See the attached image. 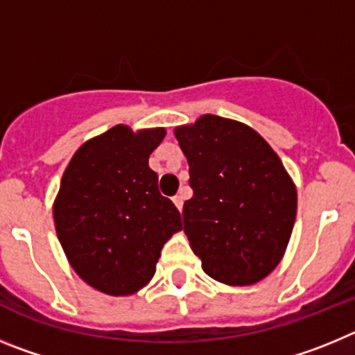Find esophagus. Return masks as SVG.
I'll return each instance as SVG.
<instances>
[{
    "label": "esophagus",
    "mask_w": 355,
    "mask_h": 355,
    "mask_svg": "<svg viewBox=\"0 0 355 355\" xmlns=\"http://www.w3.org/2000/svg\"><path fill=\"white\" fill-rule=\"evenodd\" d=\"M172 200H174V205L178 206V209H183V202H184V197H183V193H178V196H174L172 197Z\"/></svg>",
    "instance_id": "obj_1"
}]
</instances>
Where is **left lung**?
<instances>
[{
    "label": "left lung",
    "mask_w": 355,
    "mask_h": 355,
    "mask_svg": "<svg viewBox=\"0 0 355 355\" xmlns=\"http://www.w3.org/2000/svg\"><path fill=\"white\" fill-rule=\"evenodd\" d=\"M188 159L192 199L184 233L215 281L247 286L283 258L297 213V190L283 162L254 130L202 115L175 130Z\"/></svg>",
    "instance_id": "left-lung-1"
}]
</instances>
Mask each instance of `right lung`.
Listing matches in <instances>:
<instances>
[{
    "label": "right lung",
    "instance_id": "obj_1",
    "mask_svg": "<svg viewBox=\"0 0 355 355\" xmlns=\"http://www.w3.org/2000/svg\"><path fill=\"white\" fill-rule=\"evenodd\" d=\"M165 130L115 126L89 140L65 168L53 216L76 274L108 295H131L156 272L181 215L158 190L149 155Z\"/></svg>",
    "mask_w": 355,
    "mask_h": 355
}]
</instances>
